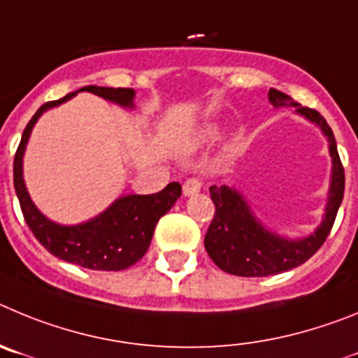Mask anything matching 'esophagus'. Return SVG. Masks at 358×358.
Wrapping results in <instances>:
<instances>
[{"label": "esophagus", "instance_id": "esophagus-1", "mask_svg": "<svg viewBox=\"0 0 358 358\" xmlns=\"http://www.w3.org/2000/svg\"><path fill=\"white\" fill-rule=\"evenodd\" d=\"M201 191V180L198 178H189L183 182V194L185 196H194Z\"/></svg>", "mask_w": 358, "mask_h": 358}]
</instances>
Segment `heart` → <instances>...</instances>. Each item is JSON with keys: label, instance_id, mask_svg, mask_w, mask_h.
<instances>
[{"label": "heart", "instance_id": "b5f03b06", "mask_svg": "<svg viewBox=\"0 0 358 358\" xmlns=\"http://www.w3.org/2000/svg\"><path fill=\"white\" fill-rule=\"evenodd\" d=\"M219 137V128L210 124V127L203 128L198 135V141L199 143H210V141H215Z\"/></svg>", "mask_w": 358, "mask_h": 358}]
</instances>
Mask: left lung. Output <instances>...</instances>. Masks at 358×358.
<instances>
[{"instance_id":"left-lung-1","label":"left lung","mask_w":358,"mask_h":358,"mask_svg":"<svg viewBox=\"0 0 358 358\" xmlns=\"http://www.w3.org/2000/svg\"><path fill=\"white\" fill-rule=\"evenodd\" d=\"M275 108L294 107L296 114L315 123L327 135L331 157V183L324 217L317 230L303 239H285L267 230L253 215L239 191L228 185H212L210 198L215 214L205 235V250L215 266L235 276H271L307 262L323 246L330 234L344 196V167L341 164L334 131L314 108L301 107L291 96L269 89Z\"/></svg>"}]
</instances>
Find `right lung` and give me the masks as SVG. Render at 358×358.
I'll return each mask as SVG.
<instances>
[{"label":"right lung","mask_w":358,"mask_h":358,"mask_svg":"<svg viewBox=\"0 0 358 358\" xmlns=\"http://www.w3.org/2000/svg\"><path fill=\"white\" fill-rule=\"evenodd\" d=\"M80 91L92 92L96 96L114 101L123 107H134V89L123 87L87 85ZM76 91V92H80ZM76 92L64 96L57 101L44 103L38 108L22 131L21 143L14 157V187L19 198L24 221L34 231L35 239L43 244L51 255L66 262L94 269V271H121L134 266L146 255L151 237L159 219L175 205L182 194L178 182L169 183L157 194H130L115 199L107 210L87 223L75 227H62L43 215L30 199L22 180V155L30 139L31 128L37 119L60 103L71 99Z\"/></svg>","instance_id":"right-lung-1"}]
</instances>
